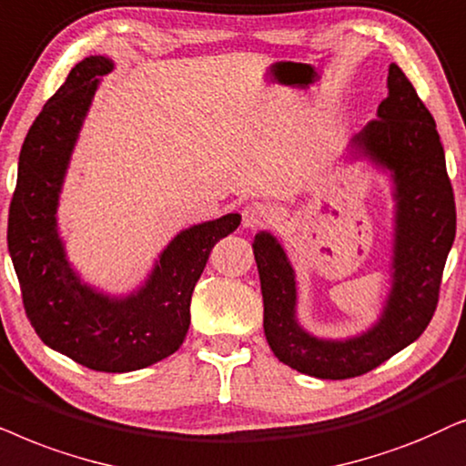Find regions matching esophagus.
Instances as JSON below:
<instances>
[{
    "mask_svg": "<svg viewBox=\"0 0 466 466\" xmlns=\"http://www.w3.org/2000/svg\"><path fill=\"white\" fill-rule=\"evenodd\" d=\"M272 217H275V213H272V208L268 207V204L253 202V204H249V207H245V210H243V228L259 229V228L268 226V223L272 221Z\"/></svg>",
    "mask_w": 466,
    "mask_h": 466,
    "instance_id": "esophagus-1",
    "label": "esophagus"
}]
</instances>
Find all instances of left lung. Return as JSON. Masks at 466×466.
<instances>
[{"label": "left lung", "mask_w": 466, "mask_h": 466, "mask_svg": "<svg viewBox=\"0 0 466 466\" xmlns=\"http://www.w3.org/2000/svg\"><path fill=\"white\" fill-rule=\"evenodd\" d=\"M345 161H367L386 177L394 202L390 288L367 330L345 339L309 332L298 318L296 270L281 238L268 229L253 238L266 340L279 362L318 380L369 373L426 330L456 237L454 191L435 119L396 64H390L377 119L353 136Z\"/></svg>", "instance_id": "left-lung-1"}]
</instances>
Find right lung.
Returning a JSON list of instances; mask_svg holds the SVG:
<instances>
[{"instance_id": "add662e5", "label": "right lung", "mask_w": 466, "mask_h": 466, "mask_svg": "<svg viewBox=\"0 0 466 466\" xmlns=\"http://www.w3.org/2000/svg\"><path fill=\"white\" fill-rule=\"evenodd\" d=\"M115 61L91 55L72 67L29 127L18 155L8 215V251L25 313L42 343L91 370L129 373L168 358L189 330L191 294L215 243L240 226L238 213L175 234L145 281L126 294L86 283L59 229V200L80 129Z\"/></svg>"}]
</instances>
